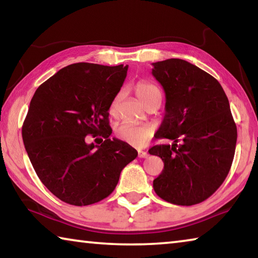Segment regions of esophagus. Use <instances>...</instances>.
<instances>
[{"label": "esophagus", "mask_w": 258, "mask_h": 258, "mask_svg": "<svg viewBox=\"0 0 258 258\" xmlns=\"http://www.w3.org/2000/svg\"><path fill=\"white\" fill-rule=\"evenodd\" d=\"M139 157L140 158H147L148 152L147 151H139Z\"/></svg>", "instance_id": "1"}]
</instances>
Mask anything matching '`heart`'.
Wrapping results in <instances>:
<instances>
[{"label":"heart","mask_w":258,"mask_h":258,"mask_svg":"<svg viewBox=\"0 0 258 258\" xmlns=\"http://www.w3.org/2000/svg\"><path fill=\"white\" fill-rule=\"evenodd\" d=\"M135 94H137V97L143 104H146L151 99L161 98L158 87L147 82L139 83L137 87H135ZM121 95H123L121 92L117 94L111 103L110 113L112 116L116 115L117 104H118L119 100L121 99ZM115 133L116 137L121 140V141L128 143L131 146L141 148L145 147L147 145V142L149 141V139L151 138L152 130L150 126L147 124L133 123V121H121L120 124L116 126Z\"/></svg>","instance_id":"heart-1"}]
</instances>
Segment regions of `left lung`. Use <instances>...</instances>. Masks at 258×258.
Wrapping results in <instances>:
<instances>
[{
  "label": "left lung",
  "mask_w": 258,
  "mask_h": 258,
  "mask_svg": "<svg viewBox=\"0 0 258 258\" xmlns=\"http://www.w3.org/2000/svg\"><path fill=\"white\" fill-rule=\"evenodd\" d=\"M152 66L166 98L157 138L173 140L149 149L164 161L154 189L167 203L191 206L211 197L228 176L237 126L223 87L208 73L182 59Z\"/></svg>",
  "instance_id": "8db88e82"
}]
</instances>
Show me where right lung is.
I'll return each mask as SVG.
<instances>
[{"label": "right lung", "instance_id": "right-lung-1", "mask_svg": "<svg viewBox=\"0 0 258 258\" xmlns=\"http://www.w3.org/2000/svg\"><path fill=\"white\" fill-rule=\"evenodd\" d=\"M128 66L73 63L35 92L23 125V140L43 184L69 205L86 206L107 198L120 172L138 156L128 143L112 138L109 108ZM87 135L102 136L101 145ZM97 140V139H95Z\"/></svg>", "mask_w": 258, "mask_h": 258}]
</instances>
